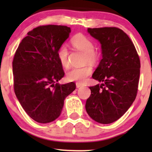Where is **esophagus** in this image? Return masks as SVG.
<instances>
[{
    "instance_id": "obj_1",
    "label": "esophagus",
    "mask_w": 152,
    "mask_h": 152,
    "mask_svg": "<svg viewBox=\"0 0 152 152\" xmlns=\"http://www.w3.org/2000/svg\"><path fill=\"white\" fill-rule=\"evenodd\" d=\"M76 87H77V88H80V87L83 86V84L81 83H78V82H77V83H76Z\"/></svg>"
}]
</instances>
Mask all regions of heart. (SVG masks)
<instances>
[{
    "mask_svg": "<svg viewBox=\"0 0 152 152\" xmlns=\"http://www.w3.org/2000/svg\"><path fill=\"white\" fill-rule=\"evenodd\" d=\"M71 45L76 49L83 52V61L91 64H94L98 61L99 53L94 49L93 41L83 34H77L71 40ZM57 57L60 64L64 67L69 66V50L66 45H61L57 49ZM92 72L91 67L83 66L82 67H74L69 70L66 74V78L70 81L83 82Z\"/></svg>",
    "mask_w": 152,
    "mask_h": 152,
    "instance_id": "obj_1",
    "label": "heart"
}]
</instances>
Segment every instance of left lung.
Listing matches in <instances>:
<instances>
[{
	"label": "left lung",
	"mask_w": 152,
	"mask_h": 152,
	"mask_svg": "<svg viewBox=\"0 0 152 152\" xmlns=\"http://www.w3.org/2000/svg\"><path fill=\"white\" fill-rule=\"evenodd\" d=\"M102 44V59L92 78L102 84L90 86L86 112L94 121L111 124L121 118L137 94L140 59L128 35L116 27L88 28Z\"/></svg>",
	"instance_id": "obj_1"
}]
</instances>
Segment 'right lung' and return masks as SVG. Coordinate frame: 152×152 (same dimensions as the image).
I'll return each instance as SVG.
<instances>
[{
    "instance_id": "add662e5",
    "label": "right lung",
    "mask_w": 152,
    "mask_h": 152,
    "mask_svg": "<svg viewBox=\"0 0 152 152\" xmlns=\"http://www.w3.org/2000/svg\"><path fill=\"white\" fill-rule=\"evenodd\" d=\"M66 26L35 28L23 38L13 60V88L23 109L34 121L46 124L61 113L64 99L76 88L74 82L57 83L64 76L57 49L69 38Z\"/></svg>"
}]
</instances>
